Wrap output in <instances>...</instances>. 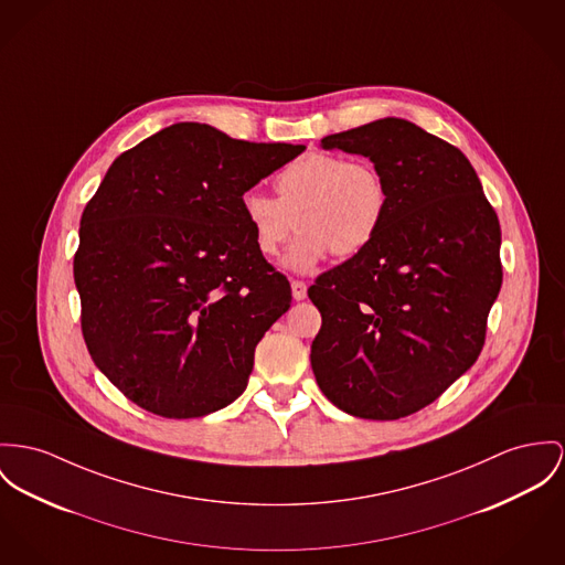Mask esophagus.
<instances>
[{
	"instance_id": "obj_1",
	"label": "esophagus",
	"mask_w": 565,
	"mask_h": 565,
	"mask_svg": "<svg viewBox=\"0 0 565 565\" xmlns=\"http://www.w3.org/2000/svg\"><path fill=\"white\" fill-rule=\"evenodd\" d=\"M292 297H295V301H303L307 297V286L301 279H292Z\"/></svg>"
}]
</instances>
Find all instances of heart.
<instances>
[{
    "instance_id": "1",
    "label": "heart",
    "mask_w": 565,
    "mask_h": 565,
    "mask_svg": "<svg viewBox=\"0 0 565 565\" xmlns=\"http://www.w3.org/2000/svg\"><path fill=\"white\" fill-rule=\"evenodd\" d=\"M277 198L249 189L241 195V215L264 258L279 254L297 227L286 264L309 270L331 252L338 258L361 254L381 232L390 213V186L365 159L309 152L275 175Z\"/></svg>"
}]
</instances>
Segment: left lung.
Here are the masks:
<instances>
[{
    "label": "left lung",
    "instance_id": "left-lung-1",
    "mask_svg": "<svg viewBox=\"0 0 565 565\" xmlns=\"http://www.w3.org/2000/svg\"><path fill=\"white\" fill-rule=\"evenodd\" d=\"M390 186L379 236L316 277L322 316L311 370L348 415L399 419L433 404L476 361L501 281V227L469 159L402 118L327 135Z\"/></svg>",
    "mask_w": 565,
    "mask_h": 565
}]
</instances>
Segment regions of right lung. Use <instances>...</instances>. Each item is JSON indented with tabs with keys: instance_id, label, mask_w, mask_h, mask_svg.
Here are the masks:
<instances>
[{
	"instance_id": "obj_1",
	"label": "right lung",
	"mask_w": 565,
	"mask_h": 565,
	"mask_svg": "<svg viewBox=\"0 0 565 565\" xmlns=\"http://www.w3.org/2000/svg\"><path fill=\"white\" fill-rule=\"evenodd\" d=\"M303 150L178 122L111 163L73 273L89 356L132 404L191 419L245 391L292 290L256 249L241 195Z\"/></svg>"
}]
</instances>
